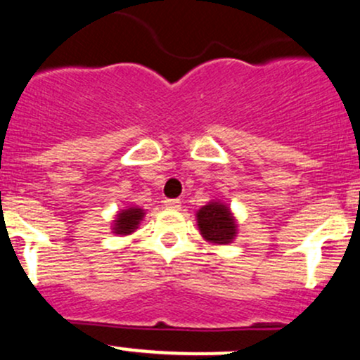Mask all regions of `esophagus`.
<instances>
[{"label": "esophagus", "mask_w": 360, "mask_h": 360, "mask_svg": "<svg viewBox=\"0 0 360 360\" xmlns=\"http://www.w3.org/2000/svg\"><path fill=\"white\" fill-rule=\"evenodd\" d=\"M164 205H165V208H169V210H179L181 208L179 200H165Z\"/></svg>", "instance_id": "34e87169"}]
</instances>
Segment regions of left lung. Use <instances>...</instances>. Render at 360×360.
<instances>
[{"label": "left lung", "mask_w": 360, "mask_h": 360, "mask_svg": "<svg viewBox=\"0 0 360 360\" xmlns=\"http://www.w3.org/2000/svg\"><path fill=\"white\" fill-rule=\"evenodd\" d=\"M200 234L212 244H231L238 236V222L222 201H208L196 212Z\"/></svg>", "instance_id": "left-lung-1"}]
</instances>
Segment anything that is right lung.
<instances>
[{"mask_svg": "<svg viewBox=\"0 0 360 360\" xmlns=\"http://www.w3.org/2000/svg\"><path fill=\"white\" fill-rule=\"evenodd\" d=\"M145 212L143 208L140 207H128L124 210H121L116 215V220H114L112 232L120 236H128L131 232H135L138 229V224L143 220Z\"/></svg>", "mask_w": 360, "mask_h": 360, "instance_id": "1", "label": "right lung"}]
</instances>
